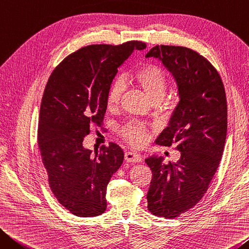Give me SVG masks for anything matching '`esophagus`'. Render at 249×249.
Returning a JSON list of instances; mask_svg holds the SVG:
<instances>
[{
	"instance_id": "obj_1",
	"label": "esophagus",
	"mask_w": 249,
	"mask_h": 249,
	"mask_svg": "<svg viewBox=\"0 0 249 249\" xmlns=\"http://www.w3.org/2000/svg\"><path fill=\"white\" fill-rule=\"evenodd\" d=\"M124 160L129 163H139L141 161V157L140 154H138L136 152H125Z\"/></svg>"
}]
</instances>
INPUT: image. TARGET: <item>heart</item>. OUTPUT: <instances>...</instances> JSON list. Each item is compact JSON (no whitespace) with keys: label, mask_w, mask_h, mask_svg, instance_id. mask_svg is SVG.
<instances>
[{"label":"heart","mask_w":249,"mask_h":249,"mask_svg":"<svg viewBox=\"0 0 249 249\" xmlns=\"http://www.w3.org/2000/svg\"><path fill=\"white\" fill-rule=\"evenodd\" d=\"M130 83L134 86L142 89L151 103L157 105L165 96L168 89L169 78L166 71L162 67L153 63H145L133 72ZM124 86L120 81H115L110 86L107 98H106V107L109 111H113L120 104ZM120 137L125 142L133 146H142L148 140V129L141 122L130 121L120 130Z\"/></svg>","instance_id":"heart-1"}]
</instances>
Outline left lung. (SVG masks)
<instances>
[{
  "mask_svg": "<svg viewBox=\"0 0 249 249\" xmlns=\"http://www.w3.org/2000/svg\"><path fill=\"white\" fill-rule=\"evenodd\" d=\"M145 57L160 58L178 87L180 101L157 143L175 145L180 160L163 164L161 158L145 159L152 171L148 210L175 218L201 201L221 163L227 133L225 89L213 65L191 48L157 45Z\"/></svg>",
  "mask_w": 249,
  "mask_h": 249,
  "instance_id": "left-lung-1",
  "label": "left lung"
}]
</instances>
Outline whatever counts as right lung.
<instances>
[{
  "instance_id": "right-lung-1",
  "label": "right lung",
  "mask_w": 249,
  "mask_h": 249,
  "mask_svg": "<svg viewBox=\"0 0 249 249\" xmlns=\"http://www.w3.org/2000/svg\"><path fill=\"white\" fill-rule=\"evenodd\" d=\"M145 46L130 40L80 48L59 63L45 87L38 148L53 194L76 216H97L107 209V185L122 164L124 151L110 142L91 154L83 141L92 125H103L106 98L118 67Z\"/></svg>"
}]
</instances>
